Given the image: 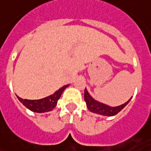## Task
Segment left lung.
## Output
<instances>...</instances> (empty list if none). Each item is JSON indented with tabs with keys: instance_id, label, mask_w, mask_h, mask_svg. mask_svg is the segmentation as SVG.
I'll use <instances>...</instances> for the list:
<instances>
[{
	"instance_id": "left-lung-1",
	"label": "left lung",
	"mask_w": 151,
	"mask_h": 151,
	"mask_svg": "<svg viewBox=\"0 0 151 151\" xmlns=\"http://www.w3.org/2000/svg\"><path fill=\"white\" fill-rule=\"evenodd\" d=\"M84 98L86 103V106L88 108V110H90V112L94 113L97 114H100V115L103 116H114L117 114L118 113L121 111L124 107L127 106V104L129 103V101H130V99L132 98H130L127 102H125L124 104L118 106H110L108 105L101 103L100 101H97L95 99L90 96L89 92L87 91L86 88L85 89V93H84Z\"/></svg>"
}]
</instances>
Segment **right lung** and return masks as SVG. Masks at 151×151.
<instances>
[{"mask_svg":"<svg viewBox=\"0 0 151 151\" xmlns=\"http://www.w3.org/2000/svg\"><path fill=\"white\" fill-rule=\"evenodd\" d=\"M69 86V85L64 86L60 88L58 91H56L53 94L46 97V98H41L39 100H28V99H23L17 96L18 100L22 102L24 106L28 108L31 111L36 113H45L53 110L57 106L58 101L60 97L62 94L66 87Z\"/></svg>","mask_w":151,"mask_h":151,"instance_id":"add662e5","label":"right lung"}]
</instances>
